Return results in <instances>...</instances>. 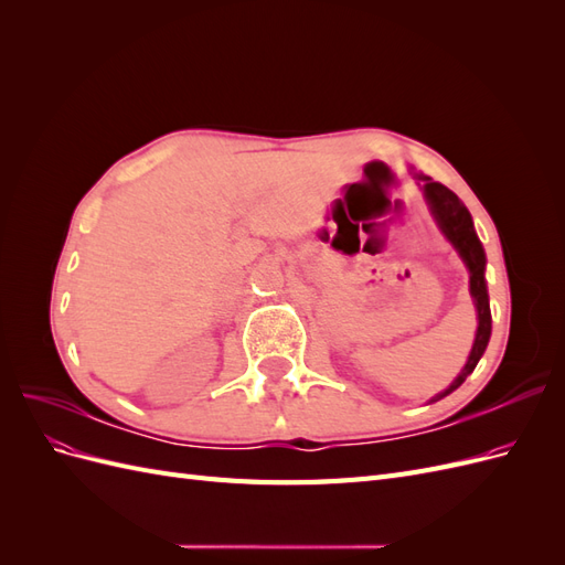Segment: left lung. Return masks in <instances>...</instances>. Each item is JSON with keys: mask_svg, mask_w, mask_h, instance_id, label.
Masks as SVG:
<instances>
[{"mask_svg": "<svg viewBox=\"0 0 565 565\" xmlns=\"http://www.w3.org/2000/svg\"><path fill=\"white\" fill-rule=\"evenodd\" d=\"M424 181V195L431 204V212L438 221V226L446 233L448 241L457 247L459 256L465 259L467 268H469V282H471V297L476 301V311H478V330H476V341H473V349L469 361L461 370L459 377L443 391L438 393L436 398H431V403L446 398L448 393H452L455 388L461 386L469 374L473 372V367L481 361V355L488 347V339H490V303H488V287H486V252L481 241H478V235L473 231V221L469 210L465 207V202H461L448 185H443L438 181H431L429 177H419Z\"/></svg>", "mask_w": 565, "mask_h": 565, "instance_id": "obj_1", "label": "left lung"}]
</instances>
